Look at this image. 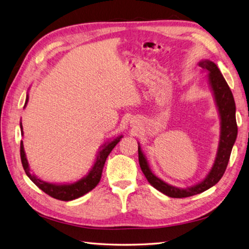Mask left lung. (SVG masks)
I'll use <instances>...</instances> for the list:
<instances>
[{
  "label": "left lung",
  "mask_w": 249,
  "mask_h": 249,
  "mask_svg": "<svg viewBox=\"0 0 249 249\" xmlns=\"http://www.w3.org/2000/svg\"><path fill=\"white\" fill-rule=\"evenodd\" d=\"M198 65H199V67H201L203 72L208 73V84L212 91L215 106H216L220 120V132L216 156H215L211 169L209 170L206 177L201 181L198 182V183L192 186H186L184 189L171 185L152 173L150 165H149L147 161V158L142 151L141 145L137 142L139 143V161L146 179L154 189L173 198H184L200 194V193L209 190L210 187L216 184L222 179L225 170L227 168L230 154L231 151H232V147L237 136L235 102L227 82L225 81L217 65L212 62V60L201 59Z\"/></svg>",
  "instance_id": "1"
}]
</instances>
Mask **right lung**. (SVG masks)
<instances>
[{
  "label": "right lung",
  "mask_w": 249,
  "mask_h": 249,
  "mask_svg": "<svg viewBox=\"0 0 249 249\" xmlns=\"http://www.w3.org/2000/svg\"><path fill=\"white\" fill-rule=\"evenodd\" d=\"M27 102H29V92L26 93L24 107H26ZM20 129H21V135L23 136V126H22V123H20ZM121 139H123V135L112 137V139H108L107 141L104 142L100 146V149H99V151L96 156V160L95 162H93L91 168L88 170V173L84 177H82L81 179L76 180L74 182L51 183V182H47L45 180L38 178L35 174H32L29 161H27L26 159L23 142H21L20 143V156H21L22 166L24 168L26 176L29 177V178L34 182V183L39 187L41 191L45 192L46 194L55 198V199L63 200V201H70L87 194L88 192H90L91 190L95 189L97 184L100 182L102 170L108 154L113 150L114 147L120 142Z\"/></svg>",
  "instance_id": "right-lung-1"
}]
</instances>
